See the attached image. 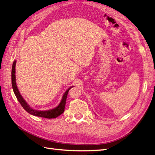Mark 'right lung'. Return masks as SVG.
<instances>
[{"instance_id": "1", "label": "right lung", "mask_w": 155, "mask_h": 155, "mask_svg": "<svg viewBox=\"0 0 155 155\" xmlns=\"http://www.w3.org/2000/svg\"><path fill=\"white\" fill-rule=\"evenodd\" d=\"M15 65H16V61H14L12 65V87L13 90L14 92V94H15V96L18 101H19L21 106L24 108V109L27 111L28 113H30L31 115H34L35 116H39L41 117V118H57L58 116L61 115L63 113L64 110V107L65 104H66V100H67V97L68 92L69 90L72 87H70L68 88L67 91L64 92V94L63 96L62 100L61 101L60 104L58 107H56L54 109L47 110H35L27 104V102L25 100L24 98L21 95V94L18 90V88L16 85V79H15Z\"/></svg>"}]
</instances>
